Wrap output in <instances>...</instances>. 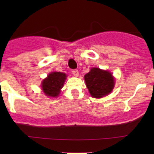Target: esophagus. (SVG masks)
Returning a JSON list of instances; mask_svg holds the SVG:
<instances>
[{
    "label": "esophagus",
    "mask_w": 154,
    "mask_h": 154,
    "mask_svg": "<svg viewBox=\"0 0 154 154\" xmlns=\"http://www.w3.org/2000/svg\"><path fill=\"white\" fill-rule=\"evenodd\" d=\"M72 74H73L74 76H75V77H78V76H79L78 70H77V69L72 70Z\"/></svg>",
    "instance_id": "obj_1"
}]
</instances>
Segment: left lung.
Listing matches in <instances>:
<instances>
[{
  "mask_svg": "<svg viewBox=\"0 0 154 154\" xmlns=\"http://www.w3.org/2000/svg\"><path fill=\"white\" fill-rule=\"evenodd\" d=\"M86 86L93 98H100L108 95L114 89L115 79L112 74L107 70L92 68L84 76Z\"/></svg>",
  "mask_w": 154,
  "mask_h": 154,
  "instance_id": "left-lung-1",
  "label": "left lung"
}]
</instances>
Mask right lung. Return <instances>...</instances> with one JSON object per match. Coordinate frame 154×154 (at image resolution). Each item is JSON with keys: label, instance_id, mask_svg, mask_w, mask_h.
<instances>
[{"label": "right lung", "instance_id": "add662e5", "mask_svg": "<svg viewBox=\"0 0 154 154\" xmlns=\"http://www.w3.org/2000/svg\"><path fill=\"white\" fill-rule=\"evenodd\" d=\"M66 79V75L65 73L59 72H51L46 78L43 79L41 84L44 94L52 98L59 96Z\"/></svg>", "mask_w": 154, "mask_h": 154}]
</instances>
